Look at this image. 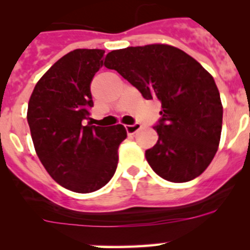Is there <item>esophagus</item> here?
<instances>
[{
  "label": "esophagus",
  "instance_id": "1",
  "mask_svg": "<svg viewBox=\"0 0 250 250\" xmlns=\"http://www.w3.org/2000/svg\"><path fill=\"white\" fill-rule=\"evenodd\" d=\"M140 128H141V125H139V123H134V125H125V130H127L128 134H134V133L138 132Z\"/></svg>",
  "mask_w": 250,
  "mask_h": 250
}]
</instances>
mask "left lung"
<instances>
[{
    "label": "left lung",
    "mask_w": 250,
    "mask_h": 250,
    "mask_svg": "<svg viewBox=\"0 0 250 250\" xmlns=\"http://www.w3.org/2000/svg\"><path fill=\"white\" fill-rule=\"evenodd\" d=\"M105 66L116 70L146 100L162 104L153 125L158 140L145 152L153 172L172 183L197 178L218 151L223 105L213 76L179 48L148 44L112 50Z\"/></svg>",
    "instance_id": "left-lung-1"
}]
</instances>
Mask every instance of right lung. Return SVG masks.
I'll return each instance as SVG.
<instances>
[{"mask_svg": "<svg viewBox=\"0 0 250 250\" xmlns=\"http://www.w3.org/2000/svg\"><path fill=\"white\" fill-rule=\"evenodd\" d=\"M103 49H75L60 58L35 85L27 123L35 150L62 188L89 193L116 172L117 150L127 138L122 125H84L93 107L90 82L105 64Z\"/></svg>", "mask_w": 250, "mask_h": 250, "instance_id": "obj_1", "label": "right lung"}]
</instances>
